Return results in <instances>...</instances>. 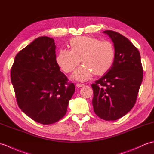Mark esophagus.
Here are the masks:
<instances>
[{"instance_id":"34e87169","label":"esophagus","mask_w":154,"mask_h":154,"mask_svg":"<svg viewBox=\"0 0 154 154\" xmlns=\"http://www.w3.org/2000/svg\"><path fill=\"white\" fill-rule=\"evenodd\" d=\"M85 85L84 84H81V83H77L76 84V87H78V88H80V87H84Z\"/></svg>"}]
</instances>
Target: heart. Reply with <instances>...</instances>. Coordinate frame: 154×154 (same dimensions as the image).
Masks as SVG:
<instances>
[{
  "instance_id": "heart-1",
  "label": "heart",
  "mask_w": 154,
  "mask_h": 154,
  "mask_svg": "<svg viewBox=\"0 0 154 154\" xmlns=\"http://www.w3.org/2000/svg\"><path fill=\"white\" fill-rule=\"evenodd\" d=\"M69 43L71 50H60L56 62L63 71L68 73L79 65L81 60L83 66L73 74L75 79L86 81L92 73L95 75H102L113 65L116 51L110 41L79 36L71 38Z\"/></svg>"
}]
</instances>
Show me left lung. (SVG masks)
<instances>
[{"mask_svg":"<svg viewBox=\"0 0 154 154\" xmlns=\"http://www.w3.org/2000/svg\"><path fill=\"white\" fill-rule=\"evenodd\" d=\"M116 51L112 66L106 75L92 84L94 112L106 121L122 117L133 108L143 79L138 48L123 35L106 30Z\"/></svg>","mask_w":154,"mask_h":154,"instance_id":"8db88e82","label":"left lung"}]
</instances>
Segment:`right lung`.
Here are the masks:
<instances>
[{
  "instance_id": "add662e5",
  "label": "right lung",
  "mask_w": 154,
  "mask_h": 154,
  "mask_svg": "<svg viewBox=\"0 0 154 154\" xmlns=\"http://www.w3.org/2000/svg\"><path fill=\"white\" fill-rule=\"evenodd\" d=\"M54 40L41 37L17 54L10 71L16 101L37 123H54L66 115L75 88L60 70Z\"/></svg>"
}]
</instances>
